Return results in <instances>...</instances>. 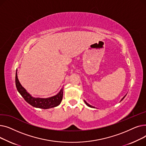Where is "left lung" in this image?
Here are the masks:
<instances>
[{"mask_svg":"<svg viewBox=\"0 0 146 146\" xmlns=\"http://www.w3.org/2000/svg\"><path fill=\"white\" fill-rule=\"evenodd\" d=\"M125 96H126V95H125ZM125 96H124V97L123 98H122V99H121V101H122V100H123V99H124V98L125 97ZM85 104H86V105H88V106H89V107H91V108H94V106H91V105H89V104H88V103H87V102H86L85 101Z\"/></svg>","mask_w":146,"mask_h":146,"instance_id":"left-lung-1","label":"left lung"}]
</instances>
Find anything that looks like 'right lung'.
<instances>
[{
  "mask_svg": "<svg viewBox=\"0 0 146 146\" xmlns=\"http://www.w3.org/2000/svg\"><path fill=\"white\" fill-rule=\"evenodd\" d=\"M15 83H16V87L18 91L21 95L24 98L27 102H28L31 105L36 108H39L42 109H48L53 107H56L60 105L63 98V89L60 91V92L51 98H35L31 96L27 90L22 86L21 83L19 82L17 76V70L16 72V76H15Z\"/></svg>",
  "mask_w": 146,
  "mask_h": 146,
  "instance_id": "1",
  "label": "right lung"
}]
</instances>
